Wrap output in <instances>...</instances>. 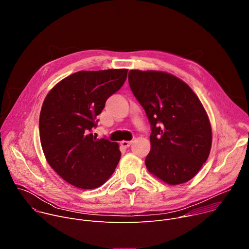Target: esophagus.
Returning <instances> with one entry per match:
<instances>
[{
    "label": "esophagus",
    "mask_w": 249,
    "mask_h": 249,
    "mask_svg": "<svg viewBox=\"0 0 249 249\" xmlns=\"http://www.w3.org/2000/svg\"><path fill=\"white\" fill-rule=\"evenodd\" d=\"M120 145L123 147V148H129L131 145H132V142L131 141H122Z\"/></svg>",
    "instance_id": "1"
}]
</instances>
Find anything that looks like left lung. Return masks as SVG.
<instances>
[{"label":"left lung","mask_w":249,"mask_h":249,"mask_svg":"<svg viewBox=\"0 0 249 249\" xmlns=\"http://www.w3.org/2000/svg\"><path fill=\"white\" fill-rule=\"evenodd\" d=\"M128 80L152 127L147 169L169 185L189 181L212 146L211 123L200 99L182 80L161 71L131 70Z\"/></svg>","instance_id":"1"}]
</instances>
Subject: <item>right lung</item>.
Segmentation results:
<instances>
[{
  "label": "right lung",
  "mask_w": 249,
  "mask_h": 249,
  "mask_svg": "<svg viewBox=\"0 0 249 249\" xmlns=\"http://www.w3.org/2000/svg\"><path fill=\"white\" fill-rule=\"evenodd\" d=\"M127 72L80 71L59 82L43 101L39 135L44 156L56 173L77 188L99 187L119 162V145L90 132L106 100L125 83Z\"/></svg>",
  "instance_id": "1"
}]
</instances>
